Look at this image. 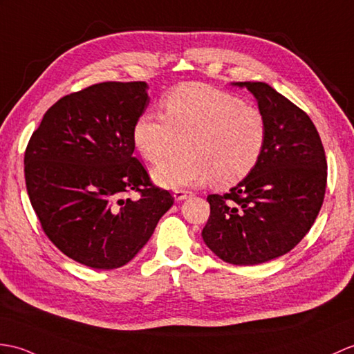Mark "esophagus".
<instances>
[{
  "label": "esophagus",
  "instance_id": "34e87169",
  "mask_svg": "<svg viewBox=\"0 0 354 354\" xmlns=\"http://www.w3.org/2000/svg\"><path fill=\"white\" fill-rule=\"evenodd\" d=\"M174 196L176 201H184V199H187V197L192 196V192L184 190V188H176V190H174Z\"/></svg>",
  "mask_w": 354,
  "mask_h": 354
}]
</instances>
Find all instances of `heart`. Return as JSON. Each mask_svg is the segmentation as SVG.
Returning <instances> with one entry per match:
<instances>
[{"label":"heart","mask_w":354,"mask_h":354,"mask_svg":"<svg viewBox=\"0 0 354 354\" xmlns=\"http://www.w3.org/2000/svg\"><path fill=\"white\" fill-rule=\"evenodd\" d=\"M164 116L143 113L133 129L140 155L161 164L155 179L166 187L211 183L231 187L257 167L267 142V120L258 106L202 83L175 87L162 100Z\"/></svg>","instance_id":"1"}]
</instances>
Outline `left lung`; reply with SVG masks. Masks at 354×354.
I'll list each match as a JSON object with an SVG mask.
<instances>
[{
	"label": "left lung",
	"instance_id": "obj_1",
	"mask_svg": "<svg viewBox=\"0 0 354 354\" xmlns=\"http://www.w3.org/2000/svg\"><path fill=\"white\" fill-rule=\"evenodd\" d=\"M257 97L267 142L250 174L226 194H209L202 236L220 259L254 266L288 253L324 201L327 161L314 122L266 83H236Z\"/></svg>",
	"mask_w": 354,
	"mask_h": 354
}]
</instances>
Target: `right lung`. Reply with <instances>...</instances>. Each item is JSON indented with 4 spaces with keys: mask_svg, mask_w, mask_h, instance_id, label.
Wrapping results in <instances>:
<instances>
[{
    "mask_svg": "<svg viewBox=\"0 0 354 354\" xmlns=\"http://www.w3.org/2000/svg\"><path fill=\"white\" fill-rule=\"evenodd\" d=\"M146 90L145 81H105L63 96L24 155L27 193L44 232L90 268L125 266L174 205L133 155L134 123L149 105Z\"/></svg>",
    "mask_w": 354,
    "mask_h": 354,
    "instance_id": "obj_1",
    "label": "right lung"
}]
</instances>
